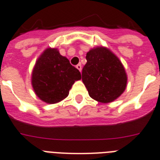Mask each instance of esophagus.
<instances>
[{
    "label": "esophagus",
    "instance_id": "esophagus-1",
    "mask_svg": "<svg viewBox=\"0 0 160 160\" xmlns=\"http://www.w3.org/2000/svg\"><path fill=\"white\" fill-rule=\"evenodd\" d=\"M77 69L79 70V71L81 72V70H82L81 64H77Z\"/></svg>",
    "mask_w": 160,
    "mask_h": 160
}]
</instances>
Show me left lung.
Segmentation results:
<instances>
[{"instance_id":"left-lung-1","label":"left lung","mask_w":160,"mask_h":160,"mask_svg":"<svg viewBox=\"0 0 160 160\" xmlns=\"http://www.w3.org/2000/svg\"><path fill=\"white\" fill-rule=\"evenodd\" d=\"M87 63L82 69V80L91 97L109 103L126 88L127 75L123 64L109 49L98 47L86 55Z\"/></svg>"}]
</instances>
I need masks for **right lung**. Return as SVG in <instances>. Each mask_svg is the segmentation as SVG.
<instances>
[{"mask_svg": "<svg viewBox=\"0 0 160 160\" xmlns=\"http://www.w3.org/2000/svg\"><path fill=\"white\" fill-rule=\"evenodd\" d=\"M81 79L77 68L56 48H47L37 60L32 75L36 94L48 103L64 100L76 80Z\"/></svg>", "mask_w": 160, "mask_h": 160, "instance_id": "right-lung-1", "label": "right lung"}]
</instances>
